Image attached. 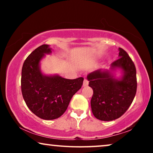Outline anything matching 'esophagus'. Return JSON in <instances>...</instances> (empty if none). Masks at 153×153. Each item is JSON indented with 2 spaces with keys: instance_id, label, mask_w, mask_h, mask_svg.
Here are the masks:
<instances>
[{
  "instance_id": "1",
  "label": "esophagus",
  "mask_w": 153,
  "mask_h": 153,
  "mask_svg": "<svg viewBox=\"0 0 153 153\" xmlns=\"http://www.w3.org/2000/svg\"><path fill=\"white\" fill-rule=\"evenodd\" d=\"M88 81L86 79H85L84 81H83V86L86 87V86H88Z\"/></svg>"
}]
</instances>
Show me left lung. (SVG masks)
Wrapping results in <instances>:
<instances>
[{
	"label": "left lung",
	"instance_id": "1",
	"mask_svg": "<svg viewBox=\"0 0 153 153\" xmlns=\"http://www.w3.org/2000/svg\"><path fill=\"white\" fill-rule=\"evenodd\" d=\"M119 58L109 70H97L88 74L89 86L93 90L91 105L96 118L111 121L120 118L132 103L137 93V71L128 54L119 48ZM121 69L122 76L116 79L113 71Z\"/></svg>",
	"mask_w": 153,
	"mask_h": 153
}]
</instances>
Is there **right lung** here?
Here are the masks:
<instances>
[{"mask_svg": "<svg viewBox=\"0 0 153 153\" xmlns=\"http://www.w3.org/2000/svg\"><path fill=\"white\" fill-rule=\"evenodd\" d=\"M51 53L49 45L35 49L24 62L22 70V93L27 106L37 117L53 120L64 114L72 96L81 88L83 78L68 79L59 75L43 74L40 61Z\"/></svg>", "mask_w": 153, "mask_h": 153, "instance_id": "add662e5", "label": "right lung"}]
</instances>
